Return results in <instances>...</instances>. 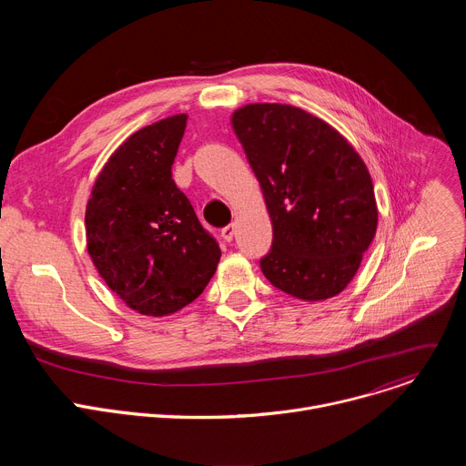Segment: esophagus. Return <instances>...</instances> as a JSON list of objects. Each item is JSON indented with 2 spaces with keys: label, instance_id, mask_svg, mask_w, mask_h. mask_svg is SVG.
<instances>
[{
  "label": "esophagus",
  "instance_id": "34e87169",
  "mask_svg": "<svg viewBox=\"0 0 466 466\" xmlns=\"http://www.w3.org/2000/svg\"><path fill=\"white\" fill-rule=\"evenodd\" d=\"M221 236L225 241H232L234 238V225H227L225 228H221Z\"/></svg>",
  "mask_w": 466,
  "mask_h": 466
}]
</instances>
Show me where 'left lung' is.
Listing matches in <instances>:
<instances>
[{"instance_id": "left-lung-1", "label": "left lung", "mask_w": 466, "mask_h": 466, "mask_svg": "<svg viewBox=\"0 0 466 466\" xmlns=\"http://www.w3.org/2000/svg\"><path fill=\"white\" fill-rule=\"evenodd\" d=\"M232 127L273 223L261 273L302 300L336 297L360 269L378 225L361 157L334 127L291 105H245Z\"/></svg>"}]
</instances>
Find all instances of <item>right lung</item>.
<instances>
[{
    "mask_svg": "<svg viewBox=\"0 0 466 466\" xmlns=\"http://www.w3.org/2000/svg\"><path fill=\"white\" fill-rule=\"evenodd\" d=\"M186 119H160L125 140L86 205V243L97 273L142 315L164 317L193 302L221 258L216 238L171 178Z\"/></svg>",
    "mask_w": 466,
    "mask_h": 466,
    "instance_id": "1",
    "label": "right lung"
}]
</instances>
